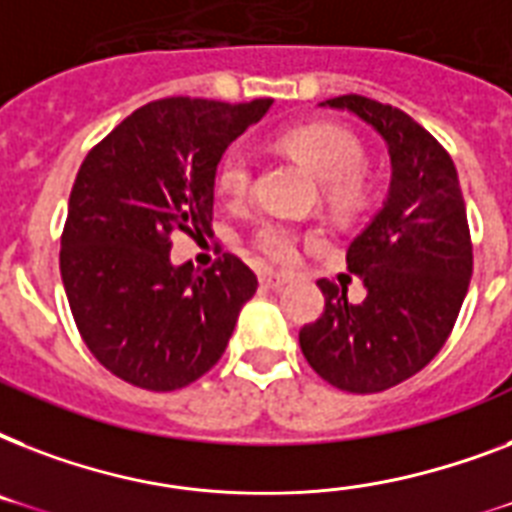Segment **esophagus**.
Segmentation results:
<instances>
[{"label":"esophagus","mask_w":512,"mask_h":512,"mask_svg":"<svg viewBox=\"0 0 512 512\" xmlns=\"http://www.w3.org/2000/svg\"><path fill=\"white\" fill-rule=\"evenodd\" d=\"M289 281H292L289 273H273V271L260 273V284H263L265 289H281V287H287Z\"/></svg>","instance_id":"esophagus-1"}]
</instances>
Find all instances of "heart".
<instances>
[{"label": "heart", "instance_id": "obj_1", "mask_svg": "<svg viewBox=\"0 0 512 512\" xmlns=\"http://www.w3.org/2000/svg\"><path fill=\"white\" fill-rule=\"evenodd\" d=\"M284 146L289 154L319 177L321 183H329V196L337 204H353L361 196L356 170L364 164V148L356 135L335 124H305L287 132ZM252 180V156L244 146L228 148L217 164V191L225 199H241ZM252 244L260 255L276 263H287L295 257L297 236L287 223L268 220L255 231Z\"/></svg>", "mask_w": 512, "mask_h": 512}]
</instances>
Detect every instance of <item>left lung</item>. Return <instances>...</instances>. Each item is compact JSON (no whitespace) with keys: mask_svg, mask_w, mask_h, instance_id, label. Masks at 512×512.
I'll list each match as a JSON object with an SVG mask.
<instances>
[{"mask_svg":"<svg viewBox=\"0 0 512 512\" xmlns=\"http://www.w3.org/2000/svg\"><path fill=\"white\" fill-rule=\"evenodd\" d=\"M321 106L358 116L385 140L390 185L345 255L364 303L321 279L324 313L300 329V348L329 385L380 393L428 366L457 321L473 276L465 199L449 154L412 116L361 95Z\"/></svg>","mask_w":512,"mask_h":512,"instance_id":"8db88e82","label":"left lung"}]
</instances>
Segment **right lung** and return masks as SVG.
I'll use <instances>...</instances> for the list:
<instances>
[{
	"mask_svg": "<svg viewBox=\"0 0 512 512\" xmlns=\"http://www.w3.org/2000/svg\"><path fill=\"white\" fill-rule=\"evenodd\" d=\"M271 103L154 100L79 167L60 276L79 335L119 380L159 393L185 388L225 353L255 273L236 255L204 273L175 265L170 236L209 231L217 164Z\"/></svg>",
	"mask_w": 512,
	"mask_h": 512,
	"instance_id": "obj_1",
	"label": "right lung"
}]
</instances>
